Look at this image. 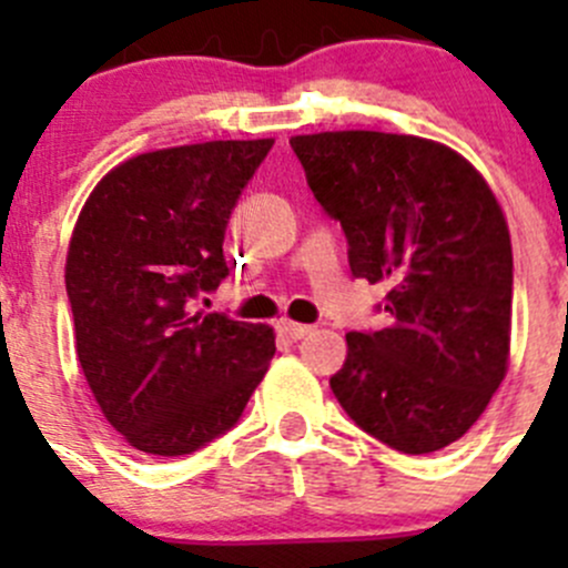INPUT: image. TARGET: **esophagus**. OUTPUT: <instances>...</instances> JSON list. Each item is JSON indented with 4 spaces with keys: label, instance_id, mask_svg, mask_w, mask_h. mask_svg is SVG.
<instances>
[{
    "label": "esophagus",
    "instance_id": "esophagus-1",
    "mask_svg": "<svg viewBox=\"0 0 568 568\" xmlns=\"http://www.w3.org/2000/svg\"><path fill=\"white\" fill-rule=\"evenodd\" d=\"M277 332H280V335H283V337H288V341H302V337H305V335H311L313 326L296 324V321L283 318V321H277Z\"/></svg>",
    "mask_w": 568,
    "mask_h": 568
}]
</instances>
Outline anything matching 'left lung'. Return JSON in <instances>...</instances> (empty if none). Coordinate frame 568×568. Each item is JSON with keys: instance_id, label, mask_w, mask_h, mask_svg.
<instances>
[{"instance_id": "8db88e82", "label": "left lung", "mask_w": 568, "mask_h": 568, "mask_svg": "<svg viewBox=\"0 0 568 568\" xmlns=\"http://www.w3.org/2000/svg\"><path fill=\"white\" fill-rule=\"evenodd\" d=\"M291 148L346 231L354 277L390 288V324L348 332L332 393L400 454L443 450L508 371L514 257L495 192L462 153L426 136L321 131L291 136Z\"/></svg>"}]
</instances>
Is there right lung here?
Here are the masks:
<instances>
[{"label":"right lung","instance_id":"add662e5","mask_svg":"<svg viewBox=\"0 0 568 568\" xmlns=\"http://www.w3.org/2000/svg\"><path fill=\"white\" fill-rule=\"evenodd\" d=\"M274 140L140 153L95 183L73 225L65 288L82 374L109 426L183 456L236 426L274 357L268 324L189 313L227 274L231 211Z\"/></svg>","mask_w":568,"mask_h":568}]
</instances>
